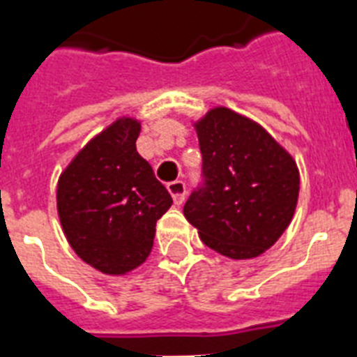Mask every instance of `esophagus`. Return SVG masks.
<instances>
[{"instance_id":"1","label":"esophagus","mask_w":357,"mask_h":357,"mask_svg":"<svg viewBox=\"0 0 357 357\" xmlns=\"http://www.w3.org/2000/svg\"><path fill=\"white\" fill-rule=\"evenodd\" d=\"M167 188H169V192L172 194L174 204L176 205L183 204L185 196H187V185H185V181H181V179L170 181V183L167 185Z\"/></svg>"}]
</instances>
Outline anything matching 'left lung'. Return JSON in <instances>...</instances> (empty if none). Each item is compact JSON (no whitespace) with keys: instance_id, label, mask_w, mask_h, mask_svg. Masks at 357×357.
I'll return each mask as SVG.
<instances>
[{"instance_id":"left-lung-1","label":"left lung","mask_w":357,"mask_h":357,"mask_svg":"<svg viewBox=\"0 0 357 357\" xmlns=\"http://www.w3.org/2000/svg\"><path fill=\"white\" fill-rule=\"evenodd\" d=\"M196 132L202 181L185 204V218L216 253L259 257L294 218L297 165L262 126L227 108L211 109Z\"/></svg>"}]
</instances>
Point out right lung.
<instances>
[{"label":"right lung","mask_w":357,"mask_h":357,"mask_svg":"<svg viewBox=\"0 0 357 357\" xmlns=\"http://www.w3.org/2000/svg\"><path fill=\"white\" fill-rule=\"evenodd\" d=\"M141 126L119 119L89 141L58 179V214L75 253L108 275L146 260L172 196L135 149Z\"/></svg>","instance_id":"obj_1"}]
</instances>
